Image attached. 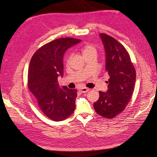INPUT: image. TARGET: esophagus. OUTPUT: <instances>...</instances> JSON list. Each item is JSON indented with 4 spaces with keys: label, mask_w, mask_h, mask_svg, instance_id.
I'll return each mask as SVG.
<instances>
[{
    "label": "esophagus",
    "mask_w": 157,
    "mask_h": 157,
    "mask_svg": "<svg viewBox=\"0 0 157 157\" xmlns=\"http://www.w3.org/2000/svg\"><path fill=\"white\" fill-rule=\"evenodd\" d=\"M89 88H86V87H83L82 88L79 89V91H80L82 93H86V92H88L89 91Z\"/></svg>",
    "instance_id": "1"
}]
</instances>
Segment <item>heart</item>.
Instances as JSON below:
<instances>
[{
	"instance_id": "heart-1",
	"label": "heart",
	"mask_w": 157,
	"mask_h": 157,
	"mask_svg": "<svg viewBox=\"0 0 157 157\" xmlns=\"http://www.w3.org/2000/svg\"><path fill=\"white\" fill-rule=\"evenodd\" d=\"M82 51L83 55L84 56V55H88V54H89V53H91V52H96V49L94 46H92L91 44H87L83 47ZM70 59H71V55L67 56V59H66V61L69 62Z\"/></svg>"
}]
</instances>
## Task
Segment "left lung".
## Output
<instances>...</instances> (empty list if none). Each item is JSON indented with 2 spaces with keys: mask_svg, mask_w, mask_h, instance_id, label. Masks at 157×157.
<instances>
[{
  "mask_svg": "<svg viewBox=\"0 0 157 157\" xmlns=\"http://www.w3.org/2000/svg\"><path fill=\"white\" fill-rule=\"evenodd\" d=\"M105 52V68L109 78L108 90L99 92L94 103L96 112L113 118L123 111L132 98L136 83V71L129 53L121 43L105 34H100Z\"/></svg>",
  "mask_w": 157,
  "mask_h": 157,
  "instance_id": "8db88e82",
  "label": "left lung"
}]
</instances>
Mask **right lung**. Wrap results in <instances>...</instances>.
Wrapping results in <instances>:
<instances>
[{
	"label": "right lung",
	"instance_id": "right-lung-1",
	"mask_svg": "<svg viewBox=\"0 0 157 157\" xmlns=\"http://www.w3.org/2000/svg\"><path fill=\"white\" fill-rule=\"evenodd\" d=\"M81 41L71 38L56 39L40 48L29 63L28 88L42 112L52 121H63L75 110L77 90L59 87L58 78L63 75L65 52Z\"/></svg>",
	"mask_w": 157,
	"mask_h": 157
}]
</instances>
